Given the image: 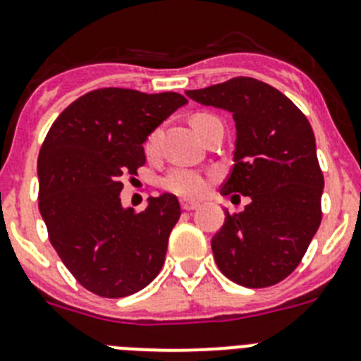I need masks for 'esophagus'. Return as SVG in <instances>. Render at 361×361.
I'll return each instance as SVG.
<instances>
[{
  "instance_id": "obj_1",
  "label": "esophagus",
  "mask_w": 361,
  "mask_h": 361,
  "mask_svg": "<svg viewBox=\"0 0 361 361\" xmlns=\"http://www.w3.org/2000/svg\"><path fill=\"white\" fill-rule=\"evenodd\" d=\"M180 206H183L184 212H193V209L199 208V202H193V200L183 199V200H180Z\"/></svg>"
}]
</instances>
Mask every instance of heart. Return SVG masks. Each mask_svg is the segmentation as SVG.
I'll use <instances>...</instances> for the list:
<instances>
[{
  "label": "heart",
  "mask_w": 361,
  "mask_h": 361,
  "mask_svg": "<svg viewBox=\"0 0 361 361\" xmlns=\"http://www.w3.org/2000/svg\"><path fill=\"white\" fill-rule=\"evenodd\" d=\"M204 119H208V116H195L191 124H193V128L197 130L200 123ZM157 145H159V130L152 132L146 139L145 149L148 155H153V153L157 152ZM162 186L166 188L168 191L175 193V195L180 197H200L208 188V178L204 177L200 171L190 170V168H173V170L168 171L164 178H162Z\"/></svg>",
  "instance_id": "b5f03b06"
}]
</instances>
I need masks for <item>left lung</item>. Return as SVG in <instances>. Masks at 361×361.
<instances>
[{"mask_svg":"<svg viewBox=\"0 0 361 361\" xmlns=\"http://www.w3.org/2000/svg\"><path fill=\"white\" fill-rule=\"evenodd\" d=\"M186 95L233 116V170L220 193L251 199L242 213L224 212L212 238L216 266L244 288L279 283L296 269L322 222L324 175L311 124L291 99L253 78Z\"/></svg>","mask_w":361,"mask_h":361,"instance_id":"left-lung-1","label":"left lung"}]
</instances>
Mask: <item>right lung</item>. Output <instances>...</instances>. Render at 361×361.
<instances>
[{
  "mask_svg": "<svg viewBox=\"0 0 361 361\" xmlns=\"http://www.w3.org/2000/svg\"><path fill=\"white\" fill-rule=\"evenodd\" d=\"M186 103L175 92L101 88L65 108L41 146L39 212L50 242L75 280L95 295H133L162 269L180 216L178 199L149 197L135 213L121 202V180L137 175L149 133Z\"/></svg>",
  "mask_w": 361,
  "mask_h": 361,
  "instance_id": "right-lung-1",
  "label": "right lung"
}]
</instances>
